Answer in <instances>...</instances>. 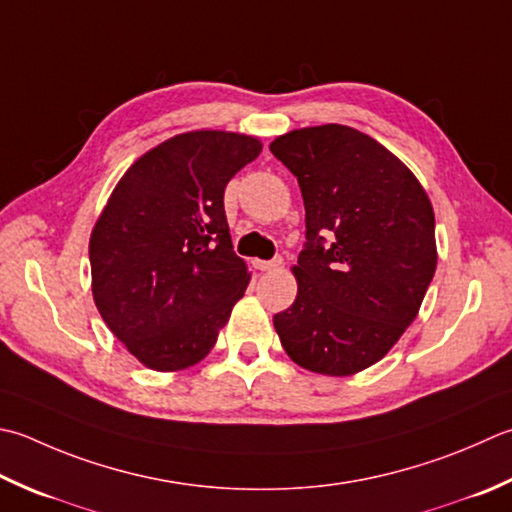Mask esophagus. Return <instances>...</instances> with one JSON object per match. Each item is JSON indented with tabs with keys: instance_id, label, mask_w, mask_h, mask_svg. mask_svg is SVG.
Listing matches in <instances>:
<instances>
[{
	"instance_id": "34e87169",
	"label": "esophagus",
	"mask_w": 512,
	"mask_h": 512,
	"mask_svg": "<svg viewBox=\"0 0 512 512\" xmlns=\"http://www.w3.org/2000/svg\"><path fill=\"white\" fill-rule=\"evenodd\" d=\"M253 266L257 270H262V273H266V270H275V268L282 266V259H270V262H266V259H255Z\"/></svg>"
}]
</instances>
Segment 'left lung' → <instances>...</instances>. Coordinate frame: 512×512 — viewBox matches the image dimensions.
Wrapping results in <instances>:
<instances>
[{
  "mask_svg": "<svg viewBox=\"0 0 512 512\" xmlns=\"http://www.w3.org/2000/svg\"><path fill=\"white\" fill-rule=\"evenodd\" d=\"M297 177L306 250L297 297L273 317L286 355L348 377L377 364L413 324L437 268L435 213L402 159L357 128L290 130L270 144Z\"/></svg>",
  "mask_w": 512,
  "mask_h": 512,
  "instance_id": "1",
  "label": "left lung"
}]
</instances>
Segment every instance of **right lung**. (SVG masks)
<instances>
[{
    "mask_svg": "<svg viewBox=\"0 0 512 512\" xmlns=\"http://www.w3.org/2000/svg\"><path fill=\"white\" fill-rule=\"evenodd\" d=\"M262 153L253 135L188 130L137 157L88 242L90 288L119 342L157 373L213 350L250 273L233 253L224 188Z\"/></svg>",
    "mask_w": 512,
    "mask_h": 512,
    "instance_id": "add662e5",
    "label": "right lung"
}]
</instances>
